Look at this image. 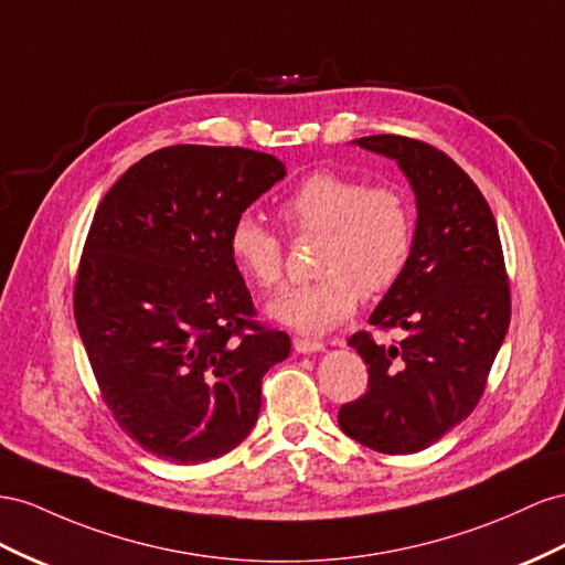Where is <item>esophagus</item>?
Instances as JSON below:
<instances>
[{
  "label": "esophagus",
  "mask_w": 565,
  "mask_h": 565,
  "mask_svg": "<svg viewBox=\"0 0 565 565\" xmlns=\"http://www.w3.org/2000/svg\"><path fill=\"white\" fill-rule=\"evenodd\" d=\"M292 347L297 354H316V352H323L326 344L323 342H316V340H303V338H295Z\"/></svg>",
  "instance_id": "1"
}]
</instances>
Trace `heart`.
<instances>
[{
	"label": "heart",
	"instance_id": "b5f03b06",
	"mask_svg": "<svg viewBox=\"0 0 565 565\" xmlns=\"http://www.w3.org/2000/svg\"><path fill=\"white\" fill-rule=\"evenodd\" d=\"M297 235H320L318 280L289 287L268 303L270 318L303 334H323L354 313L363 297L392 289L411 262L416 218L408 196L392 185L369 188L363 180L318 171L303 178L280 206ZM235 266L258 287L282 280V242L239 213L227 233Z\"/></svg>",
	"mask_w": 565,
	"mask_h": 565
}]
</instances>
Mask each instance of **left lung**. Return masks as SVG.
<instances>
[{
	"label": "left lung",
	"instance_id": "8db88e82",
	"mask_svg": "<svg viewBox=\"0 0 565 565\" xmlns=\"http://www.w3.org/2000/svg\"><path fill=\"white\" fill-rule=\"evenodd\" d=\"M354 145L394 159L416 194L411 262L369 323L394 344L349 338L369 365V390L338 414L344 435L383 454H416L472 414L507 338L511 292L490 204L445 151L402 135Z\"/></svg>",
	"mask_w": 565,
	"mask_h": 565
}]
</instances>
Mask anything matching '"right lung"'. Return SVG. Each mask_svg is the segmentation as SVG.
I'll list each match as a JSON object with an SVG mask.
<instances>
[{
    "label": "right lung",
    "instance_id": "add662e5",
    "mask_svg": "<svg viewBox=\"0 0 565 565\" xmlns=\"http://www.w3.org/2000/svg\"><path fill=\"white\" fill-rule=\"evenodd\" d=\"M285 178L245 147L175 145L118 178L85 239L73 311L106 406L171 463L235 449L289 334L258 326L227 252L239 213Z\"/></svg>",
    "mask_w": 565,
    "mask_h": 565
}]
</instances>
